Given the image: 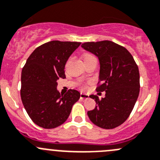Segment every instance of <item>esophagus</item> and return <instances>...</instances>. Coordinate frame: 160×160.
Here are the masks:
<instances>
[{
	"instance_id": "esophagus-1",
	"label": "esophagus",
	"mask_w": 160,
	"mask_h": 160,
	"mask_svg": "<svg viewBox=\"0 0 160 160\" xmlns=\"http://www.w3.org/2000/svg\"><path fill=\"white\" fill-rule=\"evenodd\" d=\"M89 98V95L85 93H80V98L81 99H88Z\"/></svg>"
}]
</instances>
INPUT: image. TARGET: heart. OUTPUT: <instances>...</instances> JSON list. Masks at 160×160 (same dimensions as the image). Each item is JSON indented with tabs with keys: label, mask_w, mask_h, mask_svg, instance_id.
<instances>
[{
	"label": "heart",
	"mask_w": 160,
	"mask_h": 160,
	"mask_svg": "<svg viewBox=\"0 0 160 160\" xmlns=\"http://www.w3.org/2000/svg\"><path fill=\"white\" fill-rule=\"evenodd\" d=\"M90 57H92V55H85V57H84V59H86V58H90Z\"/></svg>",
	"instance_id": "1"
}]
</instances>
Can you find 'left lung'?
Segmentation results:
<instances>
[{
	"label": "left lung",
	"mask_w": 160,
	"mask_h": 160,
	"mask_svg": "<svg viewBox=\"0 0 160 160\" xmlns=\"http://www.w3.org/2000/svg\"><path fill=\"white\" fill-rule=\"evenodd\" d=\"M81 47L98 58L99 85L96 91H105L102 99L90 95L97 105L88 112V117L103 129L117 128L129 117L137 102L140 91L138 67L131 54L112 41L86 42Z\"/></svg>",
	"instance_id": "obj_1"
}]
</instances>
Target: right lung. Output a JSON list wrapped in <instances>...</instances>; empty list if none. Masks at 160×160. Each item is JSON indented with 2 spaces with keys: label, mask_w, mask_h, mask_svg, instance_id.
Segmentation results:
<instances>
[{
  "label": "right lung",
  "mask_w": 160,
  "mask_h": 160,
  "mask_svg": "<svg viewBox=\"0 0 160 160\" xmlns=\"http://www.w3.org/2000/svg\"><path fill=\"white\" fill-rule=\"evenodd\" d=\"M80 42L52 41L39 46L29 55L21 75V99L32 122L52 129L66 122L80 94L57 90V80L66 78L65 66Z\"/></svg>",
  "instance_id": "add662e5"
}]
</instances>
